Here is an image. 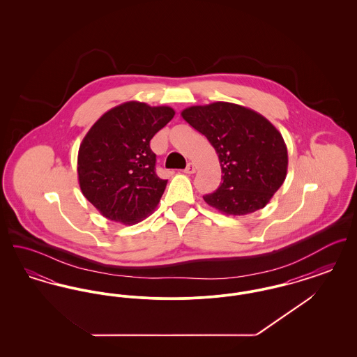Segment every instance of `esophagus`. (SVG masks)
I'll return each mask as SVG.
<instances>
[{"instance_id":"34e87169","label":"esophagus","mask_w":357,"mask_h":357,"mask_svg":"<svg viewBox=\"0 0 357 357\" xmlns=\"http://www.w3.org/2000/svg\"><path fill=\"white\" fill-rule=\"evenodd\" d=\"M185 172H186V174H194V172H195V166H194L192 163H188L186 166V169H185Z\"/></svg>"}]
</instances>
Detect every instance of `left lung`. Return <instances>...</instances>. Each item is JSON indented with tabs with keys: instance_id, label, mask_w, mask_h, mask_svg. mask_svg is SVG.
Listing matches in <instances>:
<instances>
[{
	"instance_id": "1",
	"label": "left lung",
	"mask_w": 357,
	"mask_h": 357,
	"mask_svg": "<svg viewBox=\"0 0 357 357\" xmlns=\"http://www.w3.org/2000/svg\"><path fill=\"white\" fill-rule=\"evenodd\" d=\"M181 115L218 153L222 183L204 202L226 215H246L269 204L288 171L287 144L272 123L226 102L192 105Z\"/></svg>"
}]
</instances>
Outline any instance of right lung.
<instances>
[{"mask_svg":"<svg viewBox=\"0 0 357 357\" xmlns=\"http://www.w3.org/2000/svg\"><path fill=\"white\" fill-rule=\"evenodd\" d=\"M174 115L166 105L123 102L86 132L77 155L79 185L102 217L134 225L156 208L167 181L155 172L150 140Z\"/></svg>","mask_w":357,"mask_h":357,"instance_id":"right-lung-1","label":"right lung"}]
</instances>
